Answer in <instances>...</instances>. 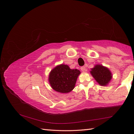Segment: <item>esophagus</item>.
I'll use <instances>...</instances> for the list:
<instances>
[{"instance_id": "34e87169", "label": "esophagus", "mask_w": 134, "mask_h": 134, "mask_svg": "<svg viewBox=\"0 0 134 134\" xmlns=\"http://www.w3.org/2000/svg\"><path fill=\"white\" fill-rule=\"evenodd\" d=\"M81 70L82 71L84 72V71H86V67H85V66H82V67H81Z\"/></svg>"}]
</instances>
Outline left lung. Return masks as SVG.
I'll return each mask as SVG.
<instances>
[{"instance_id":"obj_1","label":"left lung","mask_w":134,"mask_h":134,"mask_svg":"<svg viewBox=\"0 0 134 134\" xmlns=\"http://www.w3.org/2000/svg\"><path fill=\"white\" fill-rule=\"evenodd\" d=\"M91 74L101 86L107 85L112 78V74L107 67L101 65H96L90 71Z\"/></svg>"}]
</instances>
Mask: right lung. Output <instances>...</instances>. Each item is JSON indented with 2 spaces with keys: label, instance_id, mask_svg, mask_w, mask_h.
Returning <instances> with one entry per match:
<instances>
[{
  "label": "right lung",
  "instance_id": "right-lung-1",
  "mask_svg": "<svg viewBox=\"0 0 134 134\" xmlns=\"http://www.w3.org/2000/svg\"><path fill=\"white\" fill-rule=\"evenodd\" d=\"M81 72L77 69H70L67 65H58L51 71L49 81L51 87L59 93H67L75 87Z\"/></svg>",
  "mask_w": 134,
  "mask_h": 134
}]
</instances>
